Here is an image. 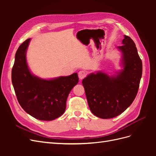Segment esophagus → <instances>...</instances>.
Masks as SVG:
<instances>
[{
	"mask_svg": "<svg viewBox=\"0 0 156 156\" xmlns=\"http://www.w3.org/2000/svg\"><path fill=\"white\" fill-rule=\"evenodd\" d=\"M78 75H79V78L80 79H81V80H82V79H83L84 77H86L87 73H86L85 71L81 70V71H80V72H79Z\"/></svg>",
	"mask_w": 156,
	"mask_h": 156,
	"instance_id": "34e87169",
	"label": "esophagus"
}]
</instances>
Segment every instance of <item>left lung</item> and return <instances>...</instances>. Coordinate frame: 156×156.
<instances>
[{
	"mask_svg": "<svg viewBox=\"0 0 156 156\" xmlns=\"http://www.w3.org/2000/svg\"><path fill=\"white\" fill-rule=\"evenodd\" d=\"M121 52L123 69L110 76L98 72L90 73L82 83L90 109L97 117L112 119L125 111L137 94L143 72V64L134 41L124 35Z\"/></svg>",
	"mask_w": 156,
	"mask_h": 156,
	"instance_id": "left-lung-1",
	"label": "left lung"
}]
</instances>
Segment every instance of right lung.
<instances>
[{"instance_id":"1","label":"right lung","mask_w":156,"mask_h":156,"mask_svg":"<svg viewBox=\"0 0 156 156\" xmlns=\"http://www.w3.org/2000/svg\"><path fill=\"white\" fill-rule=\"evenodd\" d=\"M30 38L19 47L12 71V81L19 103L24 111L40 120L50 121L63 115L72 89L79 82L77 73L44 79L33 75L26 54Z\"/></svg>"}]
</instances>
